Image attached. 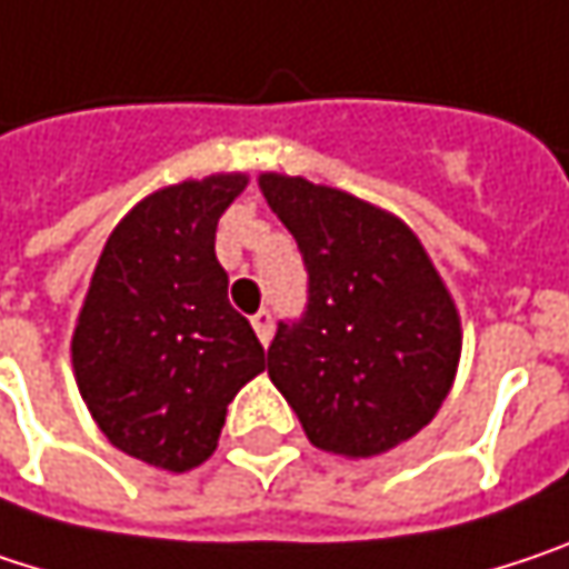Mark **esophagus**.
<instances>
[{
    "instance_id": "34e87169",
    "label": "esophagus",
    "mask_w": 569,
    "mask_h": 569,
    "mask_svg": "<svg viewBox=\"0 0 569 569\" xmlns=\"http://www.w3.org/2000/svg\"><path fill=\"white\" fill-rule=\"evenodd\" d=\"M251 327H254L258 340L268 347V343H271V333H274V320H271V311H258V315L251 318Z\"/></svg>"
}]
</instances>
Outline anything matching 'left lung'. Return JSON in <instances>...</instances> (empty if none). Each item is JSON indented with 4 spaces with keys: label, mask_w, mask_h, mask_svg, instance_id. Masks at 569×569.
Here are the masks:
<instances>
[{
    "label": "left lung",
    "mask_w": 569,
    "mask_h": 569,
    "mask_svg": "<svg viewBox=\"0 0 569 569\" xmlns=\"http://www.w3.org/2000/svg\"><path fill=\"white\" fill-rule=\"evenodd\" d=\"M258 186L308 268V308L278 323L268 377L318 449L390 452L452 390L456 301L402 219L301 177L261 173Z\"/></svg>",
    "instance_id": "left-lung-1"
}]
</instances>
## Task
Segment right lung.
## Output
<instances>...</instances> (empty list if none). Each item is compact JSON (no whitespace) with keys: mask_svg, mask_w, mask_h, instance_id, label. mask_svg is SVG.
<instances>
[{"mask_svg":"<svg viewBox=\"0 0 569 569\" xmlns=\"http://www.w3.org/2000/svg\"><path fill=\"white\" fill-rule=\"evenodd\" d=\"M242 173L186 179L137 202L110 232L71 337V363L98 429L120 452L189 471L219 446L236 392L264 347L229 305L216 226Z\"/></svg>","mask_w":569,"mask_h":569,"instance_id":"obj_1","label":"right lung"}]
</instances>
